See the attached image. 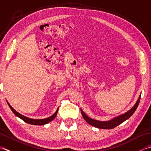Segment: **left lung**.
Masks as SVG:
<instances>
[{
	"instance_id": "left-lung-1",
	"label": "left lung",
	"mask_w": 151,
	"mask_h": 151,
	"mask_svg": "<svg viewBox=\"0 0 151 151\" xmlns=\"http://www.w3.org/2000/svg\"><path fill=\"white\" fill-rule=\"evenodd\" d=\"M140 98H141V95L139 96V97L138 98L136 103L135 104V105L133 106V107H132V109L129 110L128 111H127V113H125L121 115L116 116V117L110 120V121H97V120H94L88 117V116L85 114V113L83 112V111L81 109V112L83 119L88 123L89 124L93 126V127H96L98 128H101V129H112L116 127L119 124H121V123L124 122L126 120L128 119L132 115L134 114V113L135 112V111L136 110L138 105H139Z\"/></svg>"
}]
</instances>
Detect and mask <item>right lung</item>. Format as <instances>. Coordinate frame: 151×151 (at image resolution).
<instances>
[{
  "label": "right lung",
  "instance_id": "obj_1",
  "mask_svg": "<svg viewBox=\"0 0 151 151\" xmlns=\"http://www.w3.org/2000/svg\"><path fill=\"white\" fill-rule=\"evenodd\" d=\"M7 103L8 104L9 107H10V108L11 109V110L13 111V113L15 115L18 116L19 118H20L21 119H22L23 121L25 122L29 123V124H33V125H44V124H47V123L51 122V121H53V120L55 118V116H56L57 113H58V108L56 111V112H55L53 115H51V116H50V117H48V118L44 119H30L29 117H27V116L20 114L19 113L16 111H15L13 108V107L10 106V104H9L8 101H7Z\"/></svg>",
  "mask_w": 151,
  "mask_h": 151
}]
</instances>
